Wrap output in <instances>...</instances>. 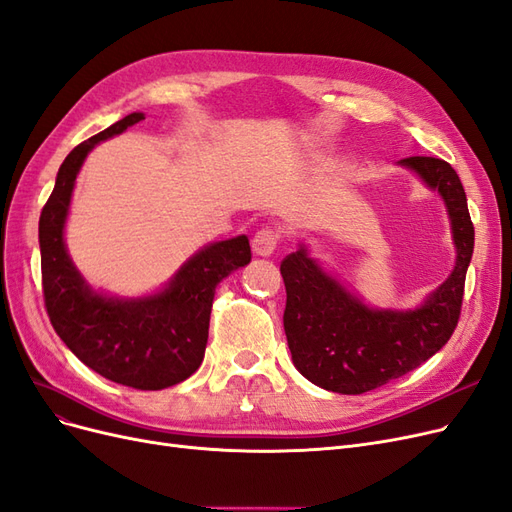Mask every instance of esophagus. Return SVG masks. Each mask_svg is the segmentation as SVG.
Returning a JSON list of instances; mask_svg holds the SVG:
<instances>
[{"mask_svg":"<svg viewBox=\"0 0 512 512\" xmlns=\"http://www.w3.org/2000/svg\"><path fill=\"white\" fill-rule=\"evenodd\" d=\"M281 233L277 228H260V231L252 239V250L256 256H271L279 245Z\"/></svg>","mask_w":512,"mask_h":512,"instance_id":"34e87169","label":"esophagus"}]
</instances>
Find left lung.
Wrapping results in <instances>:
<instances>
[{
  "mask_svg": "<svg viewBox=\"0 0 512 512\" xmlns=\"http://www.w3.org/2000/svg\"><path fill=\"white\" fill-rule=\"evenodd\" d=\"M445 199L457 248L455 269L415 311H375L351 296L301 248L281 260L286 284L284 328L294 366L311 383L339 394H364L411 373L443 347L457 326L474 248V226L455 169L434 156H409Z\"/></svg>",
  "mask_w": 512,
  "mask_h": 512,
  "instance_id": "8db88e82",
  "label": "left lung"
}]
</instances>
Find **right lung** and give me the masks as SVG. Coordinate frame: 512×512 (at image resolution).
Listing matches in <instances>:
<instances>
[{
	"label": "right lung",
	"instance_id": "obj_1",
	"mask_svg": "<svg viewBox=\"0 0 512 512\" xmlns=\"http://www.w3.org/2000/svg\"><path fill=\"white\" fill-rule=\"evenodd\" d=\"M144 120L133 112L78 144L63 161L40 216L42 290L50 324L76 358L101 377L135 390H165L203 362L209 315L220 281L252 260L245 235L209 245L171 284L139 301H114L84 286L63 243L76 175L97 142Z\"/></svg>",
	"mask_w": 512,
	"mask_h": 512
}]
</instances>
